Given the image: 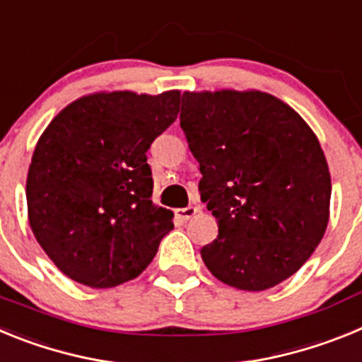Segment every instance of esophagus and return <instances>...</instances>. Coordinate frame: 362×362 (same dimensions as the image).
Masks as SVG:
<instances>
[{
  "label": "esophagus",
  "mask_w": 362,
  "mask_h": 362,
  "mask_svg": "<svg viewBox=\"0 0 362 362\" xmlns=\"http://www.w3.org/2000/svg\"><path fill=\"white\" fill-rule=\"evenodd\" d=\"M197 212H199V209H197V206H187V209L175 210V216H177L181 221H188V219H192V217L196 216Z\"/></svg>",
  "instance_id": "esophagus-1"
}]
</instances>
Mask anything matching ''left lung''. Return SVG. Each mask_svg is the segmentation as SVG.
<instances>
[{
	"label": "left lung",
	"mask_w": 362,
	"mask_h": 362,
	"mask_svg": "<svg viewBox=\"0 0 362 362\" xmlns=\"http://www.w3.org/2000/svg\"><path fill=\"white\" fill-rule=\"evenodd\" d=\"M181 129L219 228L201 248L212 276L246 292L293 276L330 219V170L308 123L268 92L223 88L185 92Z\"/></svg>",
	"instance_id": "1"
}]
</instances>
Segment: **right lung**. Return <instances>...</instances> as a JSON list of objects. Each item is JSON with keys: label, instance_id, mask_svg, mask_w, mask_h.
Instances as JSON below:
<instances>
[{"label": "right lung", "instance_id": "add662e5", "mask_svg": "<svg viewBox=\"0 0 362 362\" xmlns=\"http://www.w3.org/2000/svg\"><path fill=\"white\" fill-rule=\"evenodd\" d=\"M179 90L94 92L66 105L37 139L27 175L28 225L76 283L114 288L145 270L174 228L152 203L146 150L175 121Z\"/></svg>", "mask_w": 362, "mask_h": 362}]
</instances>
